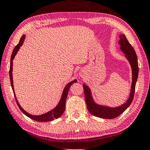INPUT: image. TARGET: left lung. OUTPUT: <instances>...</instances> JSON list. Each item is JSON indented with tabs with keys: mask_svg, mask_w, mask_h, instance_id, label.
<instances>
[{
	"mask_svg": "<svg viewBox=\"0 0 150 150\" xmlns=\"http://www.w3.org/2000/svg\"><path fill=\"white\" fill-rule=\"evenodd\" d=\"M120 40L119 41V44L120 45V50L125 54V57L127 59L132 69L131 92H130L127 100L121 105L116 107H110L97 104L93 99L91 89L86 84H83L85 99H86L88 111L95 116L104 118V119H114V118L119 116L130 106L132 99H133L135 86H136L138 78V66L136 52L131 44L128 42L125 35L123 34L120 35Z\"/></svg>",
	"mask_w": 150,
	"mask_h": 150,
	"instance_id": "obj_1",
	"label": "left lung"
}]
</instances>
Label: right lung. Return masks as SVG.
Returning a JSON list of instances; mask_svg holds the SVG:
<instances>
[{
    "label": "right lung",
    "mask_w": 150,
    "mask_h": 150,
    "mask_svg": "<svg viewBox=\"0 0 150 150\" xmlns=\"http://www.w3.org/2000/svg\"><path fill=\"white\" fill-rule=\"evenodd\" d=\"M25 35H23L21 36V38L19 40V44L17 45V46L14 47V49L13 50L12 54L11 55V59H10V83H11V86H12V88L13 90V94H14V97H15L16 103L18 104V105L19 106V109L21 110V111L23 113V114L27 115V117H29L30 119H32L33 120L37 121H40V122H46V121H52L54 119H57L60 116H61V115L63 114L64 112V110H65V103H66V100L68 96V93H69V90L70 89V87L71 86V85L74 83L77 82V80H74L72 81H70L69 83H68L67 86L64 87L63 89V93H62L61 99L59 100V103L57 106H56L54 108L52 109L50 111L47 112L45 114H43L42 115H32L30 114L29 113L27 112L24 109L22 108V107L20 106V104L18 103V100H17L16 96L15 94V91H14V88H13V77H12V70H13V60L14 57H15L16 55L17 54V53L19 51L20 47L22 46V44H23V42L25 40Z\"/></svg>",
    "instance_id": "add662e5"
}]
</instances>
